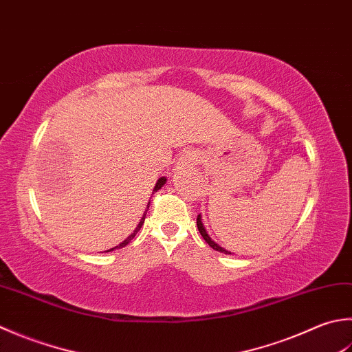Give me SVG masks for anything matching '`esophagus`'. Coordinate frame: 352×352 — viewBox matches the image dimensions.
<instances>
[{
	"mask_svg": "<svg viewBox=\"0 0 352 352\" xmlns=\"http://www.w3.org/2000/svg\"><path fill=\"white\" fill-rule=\"evenodd\" d=\"M199 160H201V154L197 153V151H188L180 157V163L186 164V166H194V164H198Z\"/></svg>",
	"mask_w": 352,
	"mask_h": 352,
	"instance_id": "esophagus-1",
	"label": "esophagus"
}]
</instances>
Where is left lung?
<instances>
[{
  "instance_id": "8db88e82",
  "label": "left lung",
  "mask_w": 352,
  "mask_h": 352,
  "mask_svg": "<svg viewBox=\"0 0 352 352\" xmlns=\"http://www.w3.org/2000/svg\"><path fill=\"white\" fill-rule=\"evenodd\" d=\"M197 227H198V230H199V233H201V236L204 238V241L206 243H208L213 250H217V252H221V253H226V254H232L230 252H227L226 249H223L221 245H218L215 241H213L210 236H209V233H208V230L204 229V226H203V221H201V215H198L197 217Z\"/></svg>"
}]
</instances>
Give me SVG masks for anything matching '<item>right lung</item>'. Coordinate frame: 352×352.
I'll list each match as a JSON object with an SVG mask.
<instances>
[{
    "label": "right lung",
    "instance_id": "obj_1",
    "mask_svg": "<svg viewBox=\"0 0 352 352\" xmlns=\"http://www.w3.org/2000/svg\"><path fill=\"white\" fill-rule=\"evenodd\" d=\"M164 183H166V177H160L157 180V183H155V186H154V190H153V194L154 192H157L158 189H162L163 186H164ZM151 203V201H149ZM149 203H148V208H146V210H144V213H143V217H142V219H140V223L137 224V227L134 229V232L131 233V235L125 239V241H122V243L119 244V245H116V247H113V249H109V250H107V252H113V250H116V249H122V247H125L126 244H129L131 243V239H133L135 235H137V232L140 230V227L143 226V223H144V217H146V212H148V209H149Z\"/></svg>",
    "mask_w": 352,
    "mask_h": 352
}]
</instances>
